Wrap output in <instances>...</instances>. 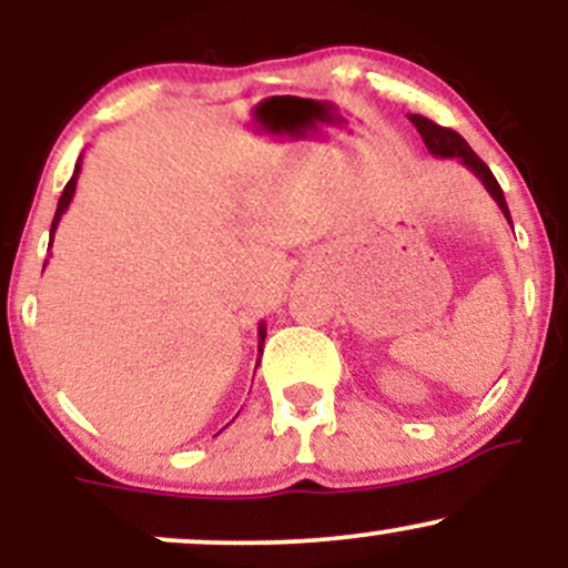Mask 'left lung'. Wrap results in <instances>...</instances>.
<instances>
[{
    "instance_id": "left-lung-1",
    "label": "left lung",
    "mask_w": 568,
    "mask_h": 568,
    "mask_svg": "<svg viewBox=\"0 0 568 568\" xmlns=\"http://www.w3.org/2000/svg\"><path fill=\"white\" fill-rule=\"evenodd\" d=\"M408 120L414 122L416 130H419L422 141H425L429 154H435V158H446V160L456 158L462 162V165L467 168V171H473L475 175H478L480 184H484L486 192L491 194L494 200H497L499 211L505 213V219L510 221V226H513V219H510V211H507V202H505V194H501V186L497 184V179H494V173L488 171L486 162L473 152L470 143L462 139L456 130L435 125L433 120H427V116H422V114H408Z\"/></svg>"
}]
</instances>
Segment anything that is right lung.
Wrapping results in <instances>:
<instances>
[{
	"instance_id": "1",
	"label": "right lung",
	"mask_w": 568,
	"mask_h": 568,
	"mask_svg": "<svg viewBox=\"0 0 568 568\" xmlns=\"http://www.w3.org/2000/svg\"><path fill=\"white\" fill-rule=\"evenodd\" d=\"M80 171H82V154H80V160H77V165H74V175H71V179H69V184H67V189H63L61 200H58V207H55V219H53V226H50V245H53V234H55V230H58V221H61L63 213H67V207H69L71 197H74V189H77V179H80ZM50 245H48V247H50ZM264 338H266V325L262 323V325H258V355H262ZM256 366H258V363H256Z\"/></svg>"
}]
</instances>
